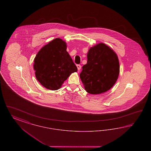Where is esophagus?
<instances>
[{"label": "esophagus", "mask_w": 151, "mask_h": 151, "mask_svg": "<svg viewBox=\"0 0 151 151\" xmlns=\"http://www.w3.org/2000/svg\"><path fill=\"white\" fill-rule=\"evenodd\" d=\"M77 68H78V71H80V70H81V65H77Z\"/></svg>", "instance_id": "34e87169"}]
</instances>
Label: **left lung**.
Segmentation results:
<instances>
[{"label": "left lung", "instance_id": "8db88e82", "mask_svg": "<svg viewBox=\"0 0 151 151\" xmlns=\"http://www.w3.org/2000/svg\"><path fill=\"white\" fill-rule=\"evenodd\" d=\"M87 59L80 73L86 91L91 94L107 92L115 84L119 74L116 54L106 44L99 43L89 49Z\"/></svg>", "mask_w": 151, "mask_h": 151}]
</instances>
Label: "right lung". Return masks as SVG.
<instances>
[{"label":"right lung","instance_id":"add662e5","mask_svg":"<svg viewBox=\"0 0 151 151\" xmlns=\"http://www.w3.org/2000/svg\"><path fill=\"white\" fill-rule=\"evenodd\" d=\"M66 50V42L57 38L37 54L33 65L36 79L46 89H59L72 73L77 72V67Z\"/></svg>","mask_w":151,"mask_h":151}]
</instances>
